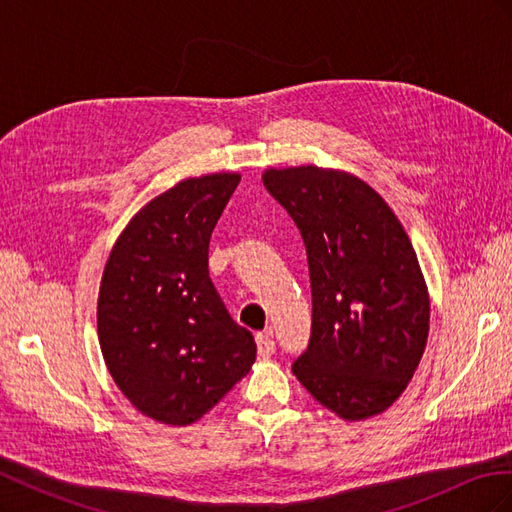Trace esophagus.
<instances>
[{"label":"esophagus","instance_id":"34e87169","mask_svg":"<svg viewBox=\"0 0 512 512\" xmlns=\"http://www.w3.org/2000/svg\"><path fill=\"white\" fill-rule=\"evenodd\" d=\"M256 346H258L260 356H271L275 352V342L271 339V335H267V333L256 335Z\"/></svg>","mask_w":512,"mask_h":512}]
</instances>
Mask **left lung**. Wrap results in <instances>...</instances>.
<instances>
[{
  "mask_svg": "<svg viewBox=\"0 0 512 512\" xmlns=\"http://www.w3.org/2000/svg\"><path fill=\"white\" fill-rule=\"evenodd\" d=\"M267 192L297 224L312 284V335L292 363L346 421L391 408L421 363L429 297L414 247L367 183L318 166L271 168Z\"/></svg>",
  "mask_w": 512,
  "mask_h": 512,
  "instance_id": "obj_1",
  "label": "left lung"
}]
</instances>
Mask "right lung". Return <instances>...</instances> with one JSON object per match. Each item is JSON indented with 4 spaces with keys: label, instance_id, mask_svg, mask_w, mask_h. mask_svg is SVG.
Returning a JSON list of instances; mask_svg holds the SVG:
<instances>
[{
    "label": "right lung",
    "instance_id": "right-lung-1",
    "mask_svg": "<svg viewBox=\"0 0 512 512\" xmlns=\"http://www.w3.org/2000/svg\"><path fill=\"white\" fill-rule=\"evenodd\" d=\"M237 173L185 179L121 232L104 267L98 337L130 404L164 425H190L256 359L254 335L230 318L209 277V241Z\"/></svg>",
    "mask_w": 512,
    "mask_h": 512
}]
</instances>
